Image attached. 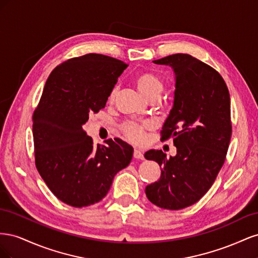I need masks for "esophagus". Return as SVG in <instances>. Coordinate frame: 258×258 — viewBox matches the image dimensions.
Here are the masks:
<instances>
[{"label": "esophagus", "mask_w": 258, "mask_h": 258, "mask_svg": "<svg viewBox=\"0 0 258 258\" xmlns=\"http://www.w3.org/2000/svg\"><path fill=\"white\" fill-rule=\"evenodd\" d=\"M134 157H135L136 159H144V155H143V153H142L141 151L135 150V152H134Z\"/></svg>", "instance_id": "1"}]
</instances>
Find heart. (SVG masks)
Here are the masks:
<instances>
[{"label":"heart","instance_id":"1","mask_svg":"<svg viewBox=\"0 0 258 258\" xmlns=\"http://www.w3.org/2000/svg\"><path fill=\"white\" fill-rule=\"evenodd\" d=\"M136 85L139 90L143 93L147 99L153 97H159L163 90V83L158 75H156L150 71H142L136 76ZM117 95V86H114L107 93V103H113ZM153 127L152 122L143 121H126L121 124L120 130L122 135L126 137L129 141L132 142H142L147 130Z\"/></svg>","mask_w":258,"mask_h":258}]
</instances>
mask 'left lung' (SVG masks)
Returning a JSON list of instances; mask_svg holds the SVG:
<instances>
[{
	"label": "left lung",
	"mask_w": 258,
	"mask_h": 258,
	"mask_svg": "<svg viewBox=\"0 0 258 258\" xmlns=\"http://www.w3.org/2000/svg\"><path fill=\"white\" fill-rule=\"evenodd\" d=\"M175 73L174 103L160 132L161 141L173 138L176 155L160 150L145 153L162 168L157 182L146 186L152 204L181 210L196 204L213 185L222 169L231 138L230 97L221 74L187 53L153 61Z\"/></svg>",
	"instance_id": "1"
}]
</instances>
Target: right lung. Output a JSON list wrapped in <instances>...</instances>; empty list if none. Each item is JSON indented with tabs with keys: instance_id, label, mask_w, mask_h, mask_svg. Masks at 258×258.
I'll use <instances>...</instances> for the list:
<instances>
[{
	"instance_id": "right-lung-1",
	"label": "right lung",
	"mask_w": 258,
	"mask_h": 258,
	"mask_svg": "<svg viewBox=\"0 0 258 258\" xmlns=\"http://www.w3.org/2000/svg\"><path fill=\"white\" fill-rule=\"evenodd\" d=\"M128 64L100 53L71 58L54 68L33 113L35 166L59 200L74 208L102 200L134 148L120 139L93 145L83 129L97 114Z\"/></svg>"
}]
</instances>
